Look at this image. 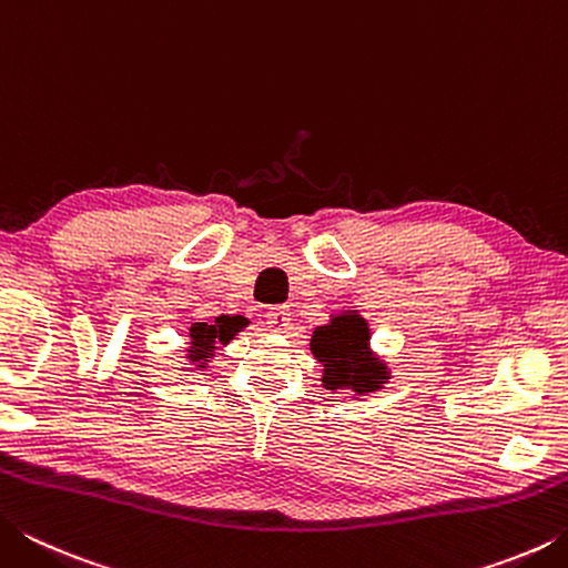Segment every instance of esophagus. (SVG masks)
I'll return each mask as SVG.
<instances>
[{"instance_id":"34e87169","label":"esophagus","mask_w":568,"mask_h":568,"mask_svg":"<svg viewBox=\"0 0 568 568\" xmlns=\"http://www.w3.org/2000/svg\"><path fill=\"white\" fill-rule=\"evenodd\" d=\"M287 325H291V311H287L285 305H275L267 311V328L281 333L287 328Z\"/></svg>"}]
</instances>
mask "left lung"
I'll return each instance as SVG.
<instances>
[{
	"instance_id": "obj_1",
	"label": "left lung",
	"mask_w": 568,
	"mask_h": 568,
	"mask_svg": "<svg viewBox=\"0 0 568 568\" xmlns=\"http://www.w3.org/2000/svg\"><path fill=\"white\" fill-rule=\"evenodd\" d=\"M311 353L323 365L325 390L368 396L390 378L388 365L371 351L368 321L358 311H343L331 315V323L318 325L311 338Z\"/></svg>"
}]
</instances>
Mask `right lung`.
<instances>
[{"mask_svg":"<svg viewBox=\"0 0 568 568\" xmlns=\"http://www.w3.org/2000/svg\"><path fill=\"white\" fill-rule=\"evenodd\" d=\"M245 325L247 318L243 315H220L215 323H192L187 331L190 343L185 351V365H192L190 371H205L220 345H227Z\"/></svg>","mask_w":568,"mask_h":568,"instance_id":"obj_1","label":"right lung"}]
</instances>
